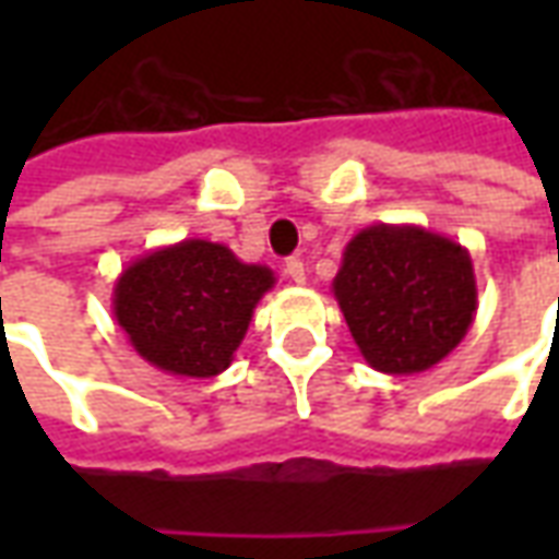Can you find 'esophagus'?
I'll return each mask as SVG.
<instances>
[{
	"instance_id": "34e87169",
	"label": "esophagus",
	"mask_w": 559,
	"mask_h": 559,
	"mask_svg": "<svg viewBox=\"0 0 559 559\" xmlns=\"http://www.w3.org/2000/svg\"><path fill=\"white\" fill-rule=\"evenodd\" d=\"M284 275L293 281V284H305V263L299 257H290L287 263H284Z\"/></svg>"
}]
</instances>
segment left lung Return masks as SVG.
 <instances>
[{"label": "left lung", "instance_id": "left-lung-1", "mask_svg": "<svg viewBox=\"0 0 559 559\" xmlns=\"http://www.w3.org/2000/svg\"><path fill=\"white\" fill-rule=\"evenodd\" d=\"M332 293L365 362L419 374L473 326L479 293L469 251L419 224H374L353 236Z\"/></svg>", "mask_w": 559, "mask_h": 559}]
</instances>
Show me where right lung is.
<instances>
[{
    "label": "right lung",
    "mask_w": 559,
    "mask_h": 559,
    "mask_svg": "<svg viewBox=\"0 0 559 559\" xmlns=\"http://www.w3.org/2000/svg\"><path fill=\"white\" fill-rule=\"evenodd\" d=\"M275 272L227 245L182 239L138 257L114 284V317L131 347L173 377H218L233 362Z\"/></svg>",
    "instance_id": "add662e5"
}]
</instances>
